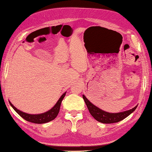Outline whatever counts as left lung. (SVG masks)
<instances>
[{
    "label": "left lung",
    "instance_id": "obj_1",
    "mask_svg": "<svg viewBox=\"0 0 152 152\" xmlns=\"http://www.w3.org/2000/svg\"><path fill=\"white\" fill-rule=\"evenodd\" d=\"M83 98L86 104V106L88 107V110L90 113L91 115L98 122H100L104 124H110V123H118V122L123 120L124 118L127 117L129 115L135 110L137 106L134 107L131 110L121 112V113H110L108 112H105L100 108L94 105L92 103L87 99L86 97L83 95Z\"/></svg>",
    "mask_w": 152,
    "mask_h": 152
}]
</instances>
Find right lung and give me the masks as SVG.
Listing matches in <instances>:
<instances>
[{"label": "right lung", "instance_id": "obj_1", "mask_svg": "<svg viewBox=\"0 0 152 152\" xmlns=\"http://www.w3.org/2000/svg\"><path fill=\"white\" fill-rule=\"evenodd\" d=\"M65 95H66V92H64L63 95L61 96V98H59L58 102H57L56 104L54 106L53 108H52L50 110L46 112V113H44L38 114H30L23 113V112L22 111H20L11 104V102L10 101L9 102L10 105H11L12 106V108L15 110L16 113L18 114L19 115L21 116V117L23 119H25L26 121L28 122H31V123H36V124H43V123H48V122L53 121L59 113L62 100H63Z\"/></svg>", "mask_w": 152, "mask_h": 152}]
</instances>
